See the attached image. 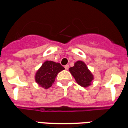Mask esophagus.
Listing matches in <instances>:
<instances>
[{"mask_svg": "<svg viewBox=\"0 0 128 128\" xmlns=\"http://www.w3.org/2000/svg\"><path fill=\"white\" fill-rule=\"evenodd\" d=\"M64 68H65V69L66 70H68V68H69V66H68V65H65V66H64Z\"/></svg>", "mask_w": 128, "mask_h": 128, "instance_id": "1", "label": "esophagus"}]
</instances>
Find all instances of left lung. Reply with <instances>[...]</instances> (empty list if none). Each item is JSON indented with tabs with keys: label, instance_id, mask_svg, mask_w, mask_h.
I'll return each instance as SVG.
<instances>
[{
	"label": "left lung",
	"instance_id": "obj_1",
	"mask_svg": "<svg viewBox=\"0 0 128 128\" xmlns=\"http://www.w3.org/2000/svg\"><path fill=\"white\" fill-rule=\"evenodd\" d=\"M70 72L74 77L77 83L82 87H87L91 84L93 80V75L82 61L75 62L74 66L69 68Z\"/></svg>",
	"mask_w": 128,
	"mask_h": 128
}]
</instances>
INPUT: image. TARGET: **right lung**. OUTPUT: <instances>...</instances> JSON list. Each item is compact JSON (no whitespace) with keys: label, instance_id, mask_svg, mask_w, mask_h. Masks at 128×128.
<instances>
[{"label":"right lung","instance_id":"obj_1","mask_svg":"<svg viewBox=\"0 0 128 128\" xmlns=\"http://www.w3.org/2000/svg\"><path fill=\"white\" fill-rule=\"evenodd\" d=\"M64 69V67L60 63L53 61L44 62L36 73V82L42 88H48L55 82L58 72Z\"/></svg>","mask_w":128,"mask_h":128}]
</instances>
